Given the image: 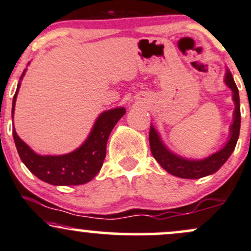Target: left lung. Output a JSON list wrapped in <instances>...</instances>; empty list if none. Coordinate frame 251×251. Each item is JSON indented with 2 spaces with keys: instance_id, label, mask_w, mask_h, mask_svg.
<instances>
[{
  "instance_id": "obj_1",
  "label": "left lung",
  "mask_w": 251,
  "mask_h": 251,
  "mask_svg": "<svg viewBox=\"0 0 251 251\" xmlns=\"http://www.w3.org/2000/svg\"><path fill=\"white\" fill-rule=\"evenodd\" d=\"M226 84L232 90V100L235 102L234 122L230 126V138L222 149L203 160H187L181 156L175 155L164 146L160 138L158 132L154 126H150L149 143L151 154L160 166L168 173L181 178H201L204 176L216 173L226 163L229 156L236 147L238 135L241 128V110H240V95L231 73L226 70Z\"/></svg>"
}]
</instances>
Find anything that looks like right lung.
<instances>
[{"instance_id": "obj_1", "label": "right lung", "mask_w": 251, "mask_h": 251, "mask_svg": "<svg viewBox=\"0 0 251 251\" xmlns=\"http://www.w3.org/2000/svg\"><path fill=\"white\" fill-rule=\"evenodd\" d=\"M23 72L21 79L25 76ZM21 82L17 84L13 99L11 114L14 117L15 102ZM126 114L125 108H115L104 111L97 117L90 135L79 148L73 152L60 156L37 155L23 142L13 129L17 152L25 167L36 177L52 185H79L89 182L101 170L105 158L107 142L111 130Z\"/></svg>"}]
</instances>
